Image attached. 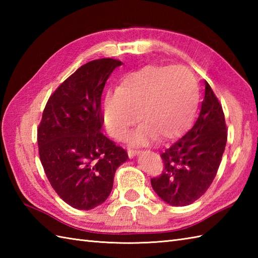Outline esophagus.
<instances>
[{
    "label": "esophagus",
    "instance_id": "1",
    "mask_svg": "<svg viewBox=\"0 0 258 258\" xmlns=\"http://www.w3.org/2000/svg\"><path fill=\"white\" fill-rule=\"evenodd\" d=\"M140 152H141L140 150H136V149H128L127 150V154H128L130 157H134L135 155H138Z\"/></svg>",
    "mask_w": 258,
    "mask_h": 258
}]
</instances>
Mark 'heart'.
Masks as SVG:
<instances>
[{
    "label": "heart",
    "instance_id": "b5f03b06",
    "mask_svg": "<svg viewBox=\"0 0 258 258\" xmlns=\"http://www.w3.org/2000/svg\"><path fill=\"white\" fill-rule=\"evenodd\" d=\"M197 105L199 90L187 69L149 65L126 75L117 91H108L101 112L107 133L119 141L140 119L142 124L131 141L149 144L182 134L193 122Z\"/></svg>",
    "mask_w": 258,
    "mask_h": 258
}]
</instances>
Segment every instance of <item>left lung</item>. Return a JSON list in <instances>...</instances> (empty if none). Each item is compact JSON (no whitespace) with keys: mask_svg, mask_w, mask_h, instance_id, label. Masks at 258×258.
Returning a JSON list of instances; mask_svg holds the SVG:
<instances>
[{"mask_svg":"<svg viewBox=\"0 0 258 258\" xmlns=\"http://www.w3.org/2000/svg\"><path fill=\"white\" fill-rule=\"evenodd\" d=\"M227 142L222 104L205 81L200 116L183 138L162 153L164 169L151 178L155 193L172 206L197 201L213 183Z\"/></svg>","mask_w":258,"mask_h":258,"instance_id":"obj_1","label":"left lung"}]
</instances>
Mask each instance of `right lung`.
I'll use <instances>...</instances> for the list:
<instances>
[{
    "label": "right lung",
    "instance_id": "right-lung-1",
    "mask_svg": "<svg viewBox=\"0 0 258 258\" xmlns=\"http://www.w3.org/2000/svg\"><path fill=\"white\" fill-rule=\"evenodd\" d=\"M122 62L98 58L82 65L48 98L37 127L40 160L51 186L78 210L106 201L116 168L128 158L101 133V97Z\"/></svg>",
    "mask_w": 258,
    "mask_h": 258
}]
</instances>
